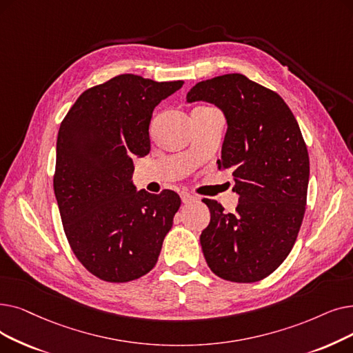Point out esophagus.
Returning a JSON list of instances; mask_svg holds the SVG:
<instances>
[{
	"label": "esophagus",
	"instance_id": "34e87169",
	"mask_svg": "<svg viewBox=\"0 0 353 353\" xmlns=\"http://www.w3.org/2000/svg\"><path fill=\"white\" fill-rule=\"evenodd\" d=\"M180 196H181V202H183V203H192V202H196V196H193L192 193L181 192V193H180Z\"/></svg>",
	"mask_w": 353,
	"mask_h": 353
}]
</instances>
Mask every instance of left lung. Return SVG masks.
Segmentation results:
<instances>
[{"label": "left lung", "mask_w": 353, "mask_h": 353, "mask_svg": "<svg viewBox=\"0 0 353 353\" xmlns=\"http://www.w3.org/2000/svg\"><path fill=\"white\" fill-rule=\"evenodd\" d=\"M186 101L216 105L226 119L219 168L234 176L235 213L203 199L210 223L201 235L209 268L234 283L277 270L297 239L310 163L297 121L283 98L241 73L196 83Z\"/></svg>", "instance_id": "left-lung-1"}]
</instances>
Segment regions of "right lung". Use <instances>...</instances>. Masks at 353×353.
I'll list each match as a JSON object with an SVG mask.
<instances>
[{"mask_svg":"<svg viewBox=\"0 0 353 353\" xmlns=\"http://www.w3.org/2000/svg\"><path fill=\"white\" fill-rule=\"evenodd\" d=\"M119 74L78 98L62 121L53 188L70 247L98 279L127 283L156 265L180 197L132 183L134 157L150 152L152 111L183 86Z\"/></svg>","mask_w":353,"mask_h":353,"instance_id":"add662e5","label":"right lung"}]
</instances>
